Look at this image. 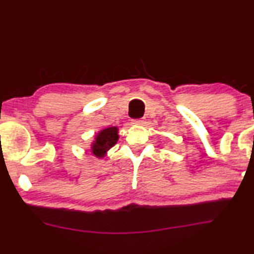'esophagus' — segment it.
Returning a JSON list of instances; mask_svg holds the SVG:
<instances>
[{
	"label": "esophagus",
	"instance_id": "1",
	"mask_svg": "<svg viewBox=\"0 0 254 254\" xmlns=\"http://www.w3.org/2000/svg\"><path fill=\"white\" fill-rule=\"evenodd\" d=\"M145 122L142 120H133L132 121V124H134V126H142Z\"/></svg>",
	"mask_w": 254,
	"mask_h": 254
}]
</instances>
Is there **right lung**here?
<instances>
[{
    "label": "right lung",
    "mask_w": 254,
    "mask_h": 254,
    "mask_svg": "<svg viewBox=\"0 0 254 254\" xmlns=\"http://www.w3.org/2000/svg\"><path fill=\"white\" fill-rule=\"evenodd\" d=\"M119 138V127H117L102 128L94 135V140L91 142L88 151L95 158L105 159L109 149L116 145Z\"/></svg>",
    "instance_id": "right-lung-1"
}]
</instances>
